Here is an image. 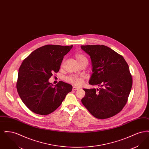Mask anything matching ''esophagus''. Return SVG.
Listing matches in <instances>:
<instances>
[{
    "label": "esophagus",
    "instance_id": "1",
    "mask_svg": "<svg viewBox=\"0 0 149 149\" xmlns=\"http://www.w3.org/2000/svg\"><path fill=\"white\" fill-rule=\"evenodd\" d=\"M72 89H73V90H74V91L80 89V88H78V87H77V86H73V88H72Z\"/></svg>",
    "mask_w": 149,
    "mask_h": 149
}]
</instances>
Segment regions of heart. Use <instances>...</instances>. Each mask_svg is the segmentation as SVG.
I'll use <instances>...</instances> for the list:
<instances>
[{
	"label": "heart",
	"instance_id": "b5f03b06",
	"mask_svg": "<svg viewBox=\"0 0 149 149\" xmlns=\"http://www.w3.org/2000/svg\"><path fill=\"white\" fill-rule=\"evenodd\" d=\"M75 57L79 65L82 64H87L88 63V58L82 54H77ZM66 80L73 85L80 86L84 84V77L82 76L71 75L66 78Z\"/></svg>",
	"mask_w": 149,
	"mask_h": 149
}]
</instances>
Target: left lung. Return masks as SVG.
I'll return each mask as SVG.
<instances>
[{"instance_id": "left-lung-1", "label": "left lung", "mask_w": 149, "mask_h": 149, "mask_svg": "<svg viewBox=\"0 0 149 149\" xmlns=\"http://www.w3.org/2000/svg\"><path fill=\"white\" fill-rule=\"evenodd\" d=\"M81 48L91 56L93 72L89 83L99 89H83L81 102L94 117L106 119L118 113L126 104L132 85L127 62L122 55L104 45Z\"/></svg>"}]
</instances>
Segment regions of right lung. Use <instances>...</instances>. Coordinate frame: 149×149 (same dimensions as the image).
Returning a JSON list of instances; mask_svg holds the SVG:
<instances>
[{"label": "right lung", "instance_id": "1", "mask_svg": "<svg viewBox=\"0 0 149 149\" xmlns=\"http://www.w3.org/2000/svg\"><path fill=\"white\" fill-rule=\"evenodd\" d=\"M71 46L47 45L33 51L22 62L18 70L17 89L23 103L32 112L47 115L61 105L72 85L60 81L54 87L49 82L59 71Z\"/></svg>", "mask_w": 149, "mask_h": 149}]
</instances>
